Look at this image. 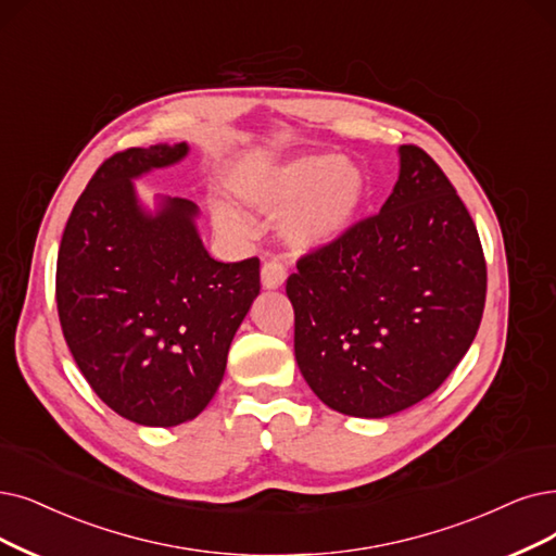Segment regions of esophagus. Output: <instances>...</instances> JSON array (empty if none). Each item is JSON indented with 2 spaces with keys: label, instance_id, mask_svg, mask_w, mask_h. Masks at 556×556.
I'll return each mask as SVG.
<instances>
[{
  "label": "esophagus",
  "instance_id": "1",
  "mask_svg": "<svg viewBox=\"0 0 556 556\" xmlns=\"http://www.w3.org/2000/svg\"><path fill=\"white\" fill-rule=\"evenodd\" d=\"M287 269L280 260H269L262 266V285L266 290H278V287L285 282Z\"/></svg>",
  "mask_w": 556,
  "mask_h": 556
}]
</instances>
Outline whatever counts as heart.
Segmentation results:
<instances>
[{"label": "heart", "instance_id": "heart-1", "mask_svg": "<svg viewBox=\"0 0 556 556\" xmlns=\"http://www.w3.org/2000/svg\"><path fill=\"white\" fill-rule=\"evenodd\" d=\"M243 203L287 216L285 237L296 249H315L340 237L365 195V177L336 152H307L301 157L237 180ZM214 224L226 232H241V218L228 210L214 212Z\"/></svg>", "mask_w": 556, "mask_h": 556}]
</instances>
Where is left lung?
I'll use <instances>...</instances> for the list:
<instances>
[{"label": "left lung", "instance_id": "left-lung-1", "mask_svg": "<svg viewBox=\"0 0 556 556\" xmlns=\"http://www.w3.org/2000/svg\"><path fill=\"white\" fill-rule=\"evenodd\" d=\"M381 212L305 253L287 278L294 353L332 410L386 417L445 383L483 315L485 260L447 175L417 146L399 148Z\"/></svg>", "mask_w": 556, "mask_h": 556}]
</instances>
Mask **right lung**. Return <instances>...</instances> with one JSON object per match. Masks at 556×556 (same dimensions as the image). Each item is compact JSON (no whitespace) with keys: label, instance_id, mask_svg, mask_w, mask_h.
I'll return each mask as SVG.
<instances>
[{"label":"right lung","instance_id":"obj_1","mask_svg":"<svg viewBox=\"0 0 556 556\" xmlns=\"http://www.w3.org/2000/svg\"><path fill=\"white\" fill-rule=\"evenodd\" d=\"M187 152L175 143L111 154L75 203L56 257L65 344L102 402L143 427L203 413L260 294V260L210 257L187 198H164L157 214L139 205L131 180Z\"/></svg>","mask_w":556,"mask_h":556}]
</instances>
